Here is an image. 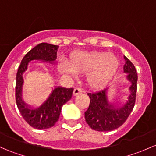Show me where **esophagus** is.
Segmentation results:
<instances>
[{
    "instance_id": "34e87169",
    "label": "esophagus",
    "mask_w": 156,
    "mask_h": 156,
    "mask_svg": "<svg viewBox=\"0 0 156 156\" xmlns=\"http://www.w3.org/2000/svg\"><path fill=\"white\" fill-rule=\"evenodd\" d=\"M83 93V90L81 89V88H79V87H76L74 89V91H73V95L74 96H77V95L78 94H81V93Z\"/></svg>"
}]
</instances>
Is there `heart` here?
I'll list each match as a JSON object with an SVG mask.
<instances>
[{
    "instance_id": "b5f03b06",
    "label": "heart",
    "mask_w": 156,
    "mask_h": 156,
    "mask_svg": "<svg viewBox=\"0 0 156 156\" xmlns=\"http://www.w3.org/2000/svg\"><path fill=\"white\" fill-rule=\"evenodd\" d=\"M119 60L114 55L105 52H79L71 58L69 65L63 62L59 71L68 76L87 73L88 85L94 89L105 87L112 80L119 68Z\"/></svg>"
}]
</instances>
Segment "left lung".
Returning a JSON list of instances; mask_svg holds the SVG:
<instances>
[{"label":"left lung","instance_id":"1","mask_svg":"<svg viewBox=\"0 0 156 156\" xmlns=\"http://www.w3.org/2000/svg\"><path fill=\"white\" fill-rule=\"evenodd\" d=\"M123 73L126 78L130 82L129 95L125 101H111L108 99L109 87L96 93H89L90 102L85 111L84 117L87 123L93 130L108 132L117 129L125 122L134 106L137 92V75L133 63L126 56Z\"/></svg>","mask_w":156,"mask_h":156}]
</instances>
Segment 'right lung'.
<instances>
[{
	"instance_id": "add662e5",
	"label": "right lung",
	"mask_w": 156,
	"mask_h": 156,
	"mask_svg": "<svg viewBox=\"0 0 156 156\" xmlns=\"http://www.w3.org/2000/svg\"><path fill=\"white\" fill-rule=\"evenodd\" d=\"M58 48V45L45 42L37 45L23 57L16 75V101L19 112L29 125L39 130L55 126L60 117L63 105L72 98L73 89L55 87L41 105L32 106L22 99L23 74L27 70L28 63L34 60L56 64Z\"/></svg>"
}]
</instances>
